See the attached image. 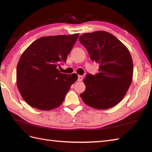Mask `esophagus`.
I'll list each match as a JSON object with an SVG mask.
<instances>
[{"instance_id":"34e87169","label":"esophagus","mask_w":152,"mask_h":152,"mask_svg":"<svg viewBox=\"0 0 152 152\" xmlns=\"http://www.w3.org/2000/svg\"><path fill=\"white\" fill-rule=\"evenodd\" d=\"M82 79H83V76H82L79 75V76H78V82L82 81Z\"/></svg>"}]
</instances>
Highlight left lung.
<instances>
[{
    "instance_id": "obj_1",
    "label": "left lung",
    "mask_w": 152,
    "mask_h": 152,
    "mask_svg": "<svg viewBox=\"0 0 152 152\" xmlns=\"http://www.w3.org/2000/svg\"><path fill=\"white\" fill-rule=\"evenodd\" d=\"M79 40L88 51L90 59L99 64V72L88 74L83 82V101L92 108L105 110L124 99L133 78V60L128 49L114 35L99 31L85 33Z\"/></svg>"
}]
</instances>
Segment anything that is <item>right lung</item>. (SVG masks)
I'll return each instance as SVG.
<instances>
[{
	"label": "right lung",
	"mask_w": 152,
	"mask_h": 152,
	"mask_svg": "<svg viewBox=\"0 0 152 152\" xmlns=\"http://www.w3.org/2000/svg\"><path fill=\"white\" fill-rule=\"evenodd\" d=\"M79 34L44 37L33 42L19 59L16 71L18 88L32 107L50 110L62 104L76 74L59 72Z\"/></svg>",
	"instance_id": "add662e5"
}]
</instances>
